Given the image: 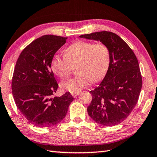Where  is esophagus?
<instances>
[{
    "label": "esophagus",
    "instance_id": "1",
    "mask_svg": "<svg viewBox=\"0 0 157 157\" xmlns=\"http://www.w3.org/2000/svg\"><path fill=\"white\" fill-rule=\"evenodd\" d=\"M79 94V93H73V94H72V96L74 97V98H75V97H77L78 96V95Z\"/></svg>",
    "mask_w": 157,
    "mask_h": 157
}]
</instances>
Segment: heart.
<instances>
[{"mask_svg": "<svg viewBox=\"0 0 157 157\" xmlns=\"http://www.w3.org/2000/svg\"><path fill=\"white\" fill-rule=\"evenodd\" d=\"M111 54L103 43L80 41L67 47L64 55L56 54L51 62L53 72L60 78L68 75L76 66L79 75L63 82L61 86L71 93H78L89 84L101 80L109 69Z\"/></svg>", "mask_w": 157, "mask_h": 157, "instance_id": "obj_1", "label": "heart"}]
</instances>
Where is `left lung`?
Here are the masks:
<instances>
[{"label": "left lung", "instance_id": "8db88e82", "mask_svg": "<svg viewBox=\"0 0 157 157\" xmlns=\"http://www.w3.org/2000/svg\"><path fill=\"white\" fill-rule=\"evenodd\" d=\"M79 37L100 41L109 49V69L99 86L90 91L93 99L87 111L98 124L117 125L128 117L139 99L142 78L137 57L127 43L113 33L96 32Z\"/></svg>", "mask_w": 157, "mask_h": 157}]
</instances>
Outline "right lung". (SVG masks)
Listing matches in <instances>:
<instances>
[{
    "instance_id": "right-lung-1",
    "label": "right lung",
    "mask_w": 157,
    "mask_h": 157,
    "mask_svg": "<svg viewBox=\"0 0 157 157\" xmlns=\"http://www.w3.org/2000/svg\"><path fill=\"white\" fill-rule=\"evenodd\" d=\"M67 37L44 35L33 41L21 52L12 78V94L20 112L38 127H50L65 117L73 97L66 93L60 97L58 84L51 69L56 52Z\"/></svg>"
}]
</instances>
